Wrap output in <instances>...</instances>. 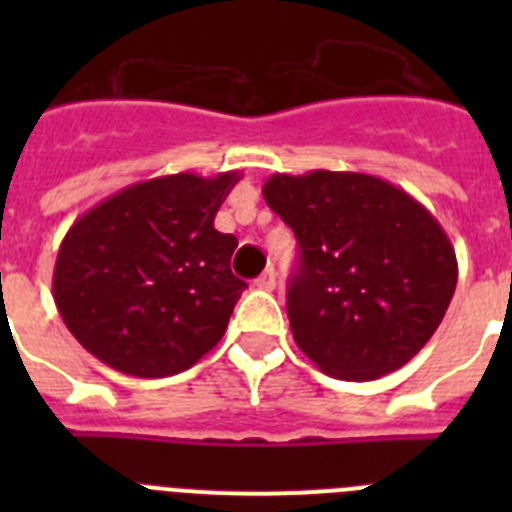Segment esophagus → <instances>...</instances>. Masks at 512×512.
<instances>
[{"instance_id": "1", "label": "esophagus", "mask_w": 512, "mask_h": 512, "mask_svg": "<svg viewBox=\"0 0 512 512\" xmlns=\"http://www.w3.org/2000/svg\"><path fill=\"white\" fill-rule=\"evenodd\" d=\"M256 287L266 289V292H271V289L277 287V271H274V269H271V266H269V269H266L264 274H261V277L256 279Z\"/></svg>"}]
</instances>
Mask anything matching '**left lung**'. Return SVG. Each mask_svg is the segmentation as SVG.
<instances>
[{"mask_svg": "<svg viewBox=\"0 0 512 512\" xmlns=\"http://www.w3.org/2000/svg\"><path fill=\"white\" fill-rule=\"evenodd\" d=\"M264 200L295 230L287 315L302 354L348 382L408 364L454 297L456 253L405 189L356 171L274 174Z\"/></svg>", "mask_w": 512, "mask_h": 512, "instance_id": "left-lung-1", "label": "left lung"}]
</instances>
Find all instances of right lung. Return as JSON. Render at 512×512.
I'll return each instance as SVG.
<instances>
[{"mask_svg":"<svg viewBox=\"0 0 512 512\" xmlns=\"http://www.w3.org/2000/svg\"><path fill=\"white\" fill-rule=\"evenodd\" d=\"M238 171L171 174L112 194L58 248L53 300L102 364L156 379L194 366L223 338L246 282L230 271L235 235L215 215Z\"/></svg>","mask_w":512,"mask_h":512,"instance_id":"obj_1","label":"right lung"}]
</instances>
